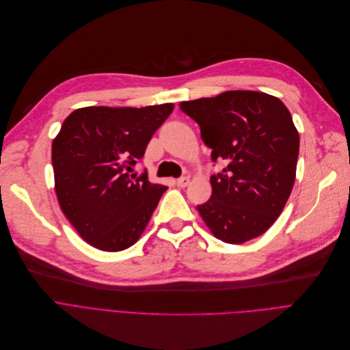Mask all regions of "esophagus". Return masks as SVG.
<instances>
[{"label": "esophagus", "mask_w": 350, "mask_h": 350, "mask_svg": "<svg viewBox=\"0 0 350 350\" xmlns=\"http://www.w3.org/2000/svg\"><path fill=\"white\" fill-rule=\"evenodd\" d=\"M189 183H191V179H189L188 176H182V178H179V179L176 180V185H178L179 188H187Z\"/></svg>", "instance_id": "1"}]
</instances>
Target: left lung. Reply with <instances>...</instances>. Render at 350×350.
I'll use <instances>...</instances> for the list:
<instances>
[{"label": "left lung", "mask_w": 350, "mask_h": 350, "mask_svg": "<svg viewBox=\"0 0 350 350\" xmlns=\"http://www.w3.org/2000/svg\"><path fill=\"white\" fill-rule=\"evenodd\" d=\"M180 110L200 127L212 159V196L198 212L212 234L241 244L269 230L288 200L297 175L299 134L291 113L271 94L230 90L182 101Z\"/></svg>", "instance_id": "obj_1"}]
</instances>
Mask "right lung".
Here are the masks:
<instances>
[{
	"label": "right lung",
	"instance_id": "obj_1",
	"mask_svg": "<svg viewBox=\"0 0 350 350\" xmlns=\"http://www.w3.org/2000/svg\"><path fill=\"white\" fill-rule=\"evenodd\" d=\"M172 103L75 110L52 142L59 206L86 243L103 252L126 250L141 237L168 188L147 174L129 172L144 157Z\"/></svg>",
	"mask_w": 350,
	"mask_h": 350
}]
</instances>
